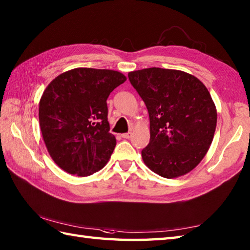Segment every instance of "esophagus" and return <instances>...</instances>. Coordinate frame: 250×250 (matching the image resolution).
Here are the masks:
<instances>
[{
  "mask_svg": "<svg viewBox=\"0 0 250 250\" xmlns=\"http://www.w3.org/2000/svg\"><path fill=\"white\" fill-rule=\"evenodd\" d=\"M121 136L124 137V139H130V137L132 136V133H131V132H128V133H124V134H121Z\"/></svg>",
  "mask_w": 250,
  "mask_h": 250,
  "instance_id": "esophagus-1",
  "label": "esophagus"
}]
</instances>
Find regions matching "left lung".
Here are the masks:
<instances>
[{
    "instance_id": "1",
    "label": "left lung",
    "mask_w": 250,
    "mask_h": 250,
    "mask_svg": "<svg viewBox=\"0 0 250 250\" xmlns=\"http://www.w3.org/2000/svg\"><path fill=\"white\" fill-rule=\"evenodd\" d=\"M149 114L150 142L142 150L146 167L177 178L202 161L213 142L217 109L199 78L179 70L149 67L128 74Z\"/></svg>"
}]
</instances>
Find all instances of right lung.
I'll return each mask as SVG.
<instances>
[{"label": "right lung", "instance_id": "right-lung-1", "mask_svg": "<svg viewBox=\"0 0 250 250\" xmlns=\"http://www.w3.org/2000/svg\"><path fill=\"white\" fill-rule=\"evenodd\" d=\"M126 77L118 71L77 67L52 79L40 100V126L52 160L68 174L102 169L116 146L107 120L108 95Z\"/></svg>", "mask_w": 250, "mask_h": 250}]
</instances>
